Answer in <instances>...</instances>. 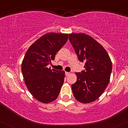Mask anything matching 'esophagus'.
Returning a JSON list of instances; mask_svg holds the SVG:
<instances>
[{"instance_id":"1","label":"esophagus","mask_w":128,"mask_h":128,"mask_svg":"<svg viewBox=\"0 0 128 128\" xmlns=\"http://www.w3.org/2000/svg\"><path fill=\"white\" fill-rule=\"evenodd\" d=\"M70 74V73H69V72H66V73H65L66 76H68Z\"/></svg>"}]
</instances>
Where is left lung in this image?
Masks as SVG:
<instances>
[{"mask_svg":"<svg viewBox=\"0 0 128 128\" xmlns=\"http://www.w3.org/2000/svg\"><path fill=\"white\" fill-rule=\"evenodd\" d=\"M80 62H85L84 70L76 73V82L72 85L73 95L81 103H90L102 95L109 83L112 62L106 50L88 35L69 34Z\"/></svg>","mask_w":128,"mask_h":128,"instance_id":"obj_1","label":"left lung"}]
</instances>
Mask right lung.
<instances>
[{"mask_svg": "<svg viewBox=\"0 0 128 128\" xmlns=\"http://www.w3.org/2000/svg\"><path fill=\"white\" fill-rule=\"evenodd\" d=\"M67 34H46L26 51L22 64V72L28 89L35 99L48 104L59 95L65 72L48 68L56 54L67 42Z\"/></svg>", "mask_w": 128, "mask_h": 128, "instance_id": "1", "label": "right lung"}]
</instances>
